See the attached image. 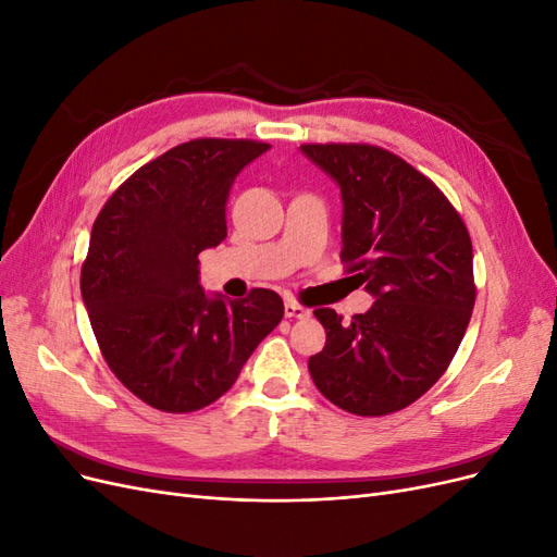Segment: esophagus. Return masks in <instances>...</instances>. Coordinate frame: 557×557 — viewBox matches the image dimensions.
<instances>
[{"mask_svg":"<svg viewBox=\"0 0 557 557\" xmlns=\"http://www.w3.org/2000/svg\"><path fill=\"white\" fill-rule=\"evenodd\" d=\"M283 311H285V318H309L311 315V311L307 307L297 305L295 299H285Z\"/></svg>","mask_w":557,"mask_h":557,"instance_id":"esophagus-1","label":"esophagus"}]
</instances>
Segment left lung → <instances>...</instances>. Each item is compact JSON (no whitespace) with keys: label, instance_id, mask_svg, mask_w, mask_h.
Masks as SVG:
<instances>
[{"label":"left lung","instance_id":"obj_1","mask_svg":"<svg viewBox=\"0 0 557 557\" xmlns=\"http://www.w3.org/2000/svg\"><path fill=\"white\" fill-rule=\"evenodd\" d=\"M342 188V262L376 301L342 323L315 309L325 348L315 387L356 416L409 407L442 379L474 309V256L460 213L409 162L372 144H305Z\"/></svg>","mask_w":557,"mask_h":557}]
</instances>
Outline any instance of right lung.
I'll use <instances>...</instances> for the list:
<instances>
[{
  "label": "right lung",
  "mask_w": 557,
  "mask_h": 557,
  "mask_svg": "<svg viewBox=\"0 0 557 557\" xmlns=\"http://www.w3.org/2000/svg\"><path fill=\"white\" fill-rule=\"evenodd\" d=\"M269 144L193 139L134 172L99 211L81 295L115 379L148 407H209L283 318L267 288L209 297L199 252L227 237L225 205L237 174Z\"/></svg>",
  "instance_id": "1"
}]
</instances>
